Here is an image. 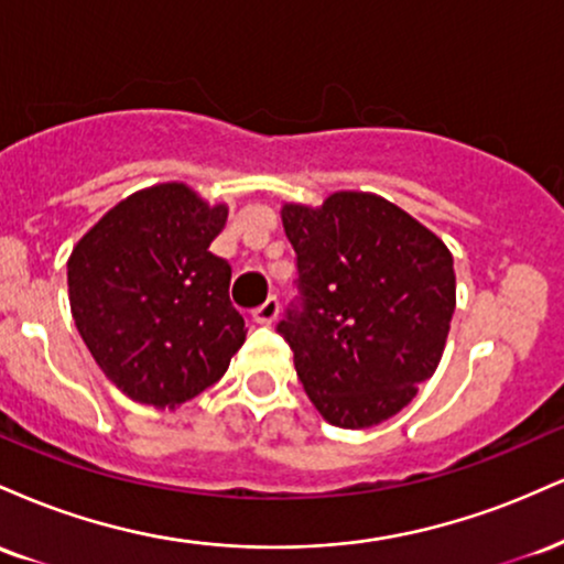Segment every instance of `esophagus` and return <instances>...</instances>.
Segmentation results:
<instances>
[{"label":"esophagus","instance_id":"obj_1","mask_svg":"<svg viewBox=\"0 0 564 564\" xmlns=\"http://www.w3.org/2000/svg\"><path fill=\"white\" fill-rule=\"evenodd\" d=\"M278 310H281V304H278L275 296H270V300H264L260 307L251 313V318H254L257 323H262V326H270L278 318Z\"/></svg>","mask_w":564,"mask_h":564}]
</instances>
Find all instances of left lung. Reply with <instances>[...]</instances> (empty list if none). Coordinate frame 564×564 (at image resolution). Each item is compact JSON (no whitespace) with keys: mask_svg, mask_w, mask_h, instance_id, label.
Returning a JSON list of instances; mask_svg holds the SVG:
<instances>
[{"mask_svg":"<svg viewBox=\"0 0 564 564\" xmlns=\"http://www.w3.org/2000/svg\"><path fill=\"white\" fill-rule=\"evenodd\" d=\"M296 296L275 332L326 422L364 430L416 398L435 373L456 310L453 257L435 232L371 196L283 206Z\"/></svg>","mask_w":564,"mask_h":564,"instance_id":"left-lung-1","label":"left lung"}]
</instances>
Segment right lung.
Wrapping results in <instances>:
<instances>
[{"label": "right lung", "instance_id": "add662e5", "mask_svg": "<svg viewBox=\"0 0 564 564\" xmlns=\"http://www.w3.org/2000/svg\"><path fill=\"white\" fill-rule=\"evenodd\" d=\"M228 223L170 183L113 206L68 260L74 323L95 364L127 398L174 408L228 371L246 339L230 264L209 243Z\"/></svg>", "mask_w": 564, "mask_h": 564}]
</instances>
